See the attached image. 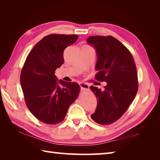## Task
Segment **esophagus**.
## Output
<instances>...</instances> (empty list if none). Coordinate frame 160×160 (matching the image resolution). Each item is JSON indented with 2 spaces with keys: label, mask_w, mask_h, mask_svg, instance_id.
<instances>
[{
  "label": "esophagus",
  "mask_w": 160,
  "mask_h": 160,
  "mask_svg": "<svg viewBox=\"0 0 160 160\" xmlns=\"http://www.w3.org/2000/svg\"><path fill=\"white\" fill-rule=\"evenodd\" d=\"M79 84L81 87V89L82 90H89V84H87L86 83H83V82H80Z\"/></svg>",
  "instance_id": "obj_1"
}]
</instances>
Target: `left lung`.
Segmentation results:
<instances>
[{"label": "left lung", "mask_w": 160, "mask_h": 160, "mask_svg": "<svg viewBox=\"0 0 160 160\" xmlns=\"http://www.w3.org/2000/svg\"><path fill=\"white\" fill-rule=\"evenodd\" d=\"M87 42L96 49L98 72L95 79L107 82L104 90L91 86L98 106L91 118L102 125L113 124L127 111L138 89L136 65L131 53L111 36H90Z\"/></svg>", "instance_id": "8db88e82"}]
</instances>
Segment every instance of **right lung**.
Segmentation results:
<instances>
[{"instance_id": "1", "label": "right lung", "mask_w": 160, "mask_h": 160, "mask_svg": "<svg viewBox=\"0 0 160 160\" xmlns=\"http://www.w3.org/2000/svg\"><path fill=\"white\" fill-rule=\"evenodd\" d=\"M78 38L76 34L47 35L33 47L24 63L20 78L24 99L30 112L43 123H60L79 96V84L58 82L55 76L63 64L64 49Z\"/></svg>"}]
</instances>
